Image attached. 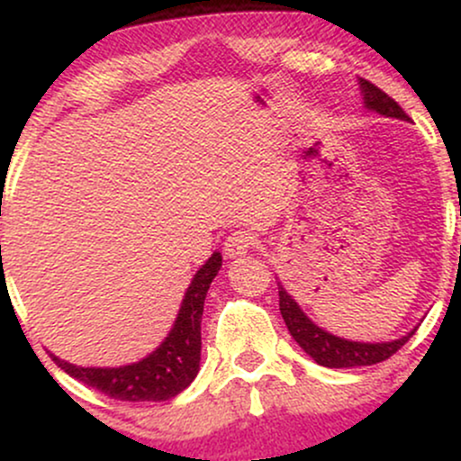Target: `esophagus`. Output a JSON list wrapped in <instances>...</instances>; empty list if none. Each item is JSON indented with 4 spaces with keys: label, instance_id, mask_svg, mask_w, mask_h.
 <instances>
[{
    "label": "esophagus",
    "instance_id": "34e87169",
    "mask_svg": "<svg viewBox=\"0 0 461 461\" xmlns=\"http://www.w3.org/2000/svg\"><path fill=\"white\" fill-rule=\"evenodd\" d=\"M253 245H256V238L245 230H236L225 238L223 251L227 258H238V256H245L247 251H251Z\"/></svg>",
    "mask_w": 461,
    "mask_h": 461
}]
</instances>
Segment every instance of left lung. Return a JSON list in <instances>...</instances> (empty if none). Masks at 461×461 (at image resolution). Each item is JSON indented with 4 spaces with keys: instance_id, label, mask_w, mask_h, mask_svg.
Returning <instances> with one entry per match:
<instances>
[{
    "instance_id": "8db88e82",
    "label": "left lung",
    "mask_w": 461,
    "mask_h": 461,
    "mask_svg": "<svg viewBox=\"0 0 461 461\" xmlns=\"http://www.w3.org/2000/svg\"><path fill=\"white\" fill-rule=\"evenodd\" d=\"M359 86H362L366 108L375 110V113L384 116H394V119L410 121V116L403 113V108H401L393 97H388L382 88L366 82V79H359ZM279 310H282L284 322L285 327H288L290 336L299 342V347L303 348L316 364L327 368L370 366V364L384 362V359L394 356L416 331H410L407 336L399 338V340L375 342V345L373 342H351L345 340V338L331 336V333L316 327L314 322L301 312L297 301L290 297L282 285H279Z\"/></svg>"
}]
</instances>
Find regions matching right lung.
Returning <instances> with one entry per match:
<instances>
[{
	"label": "right lung",
	"mask_w": 461,
	"mask_h": 461,
	"mask_svg": "<svg viewBox=\"0 0 461 461\" xmlns=\"http://www.w3.org/2000/svg\"><path fill=\"white\" fill-rule=\"evenodd\" d=\"M221 253H212L199 268L184 294L173 330L156 351L136 364L119 368H84L58 359L54 362L77 382L91 385L116 401H168L193 384L201 362V314L210 284L219 273Z\"/></svg>",
	"instance_id": "obj_1"
}]
</instances>
